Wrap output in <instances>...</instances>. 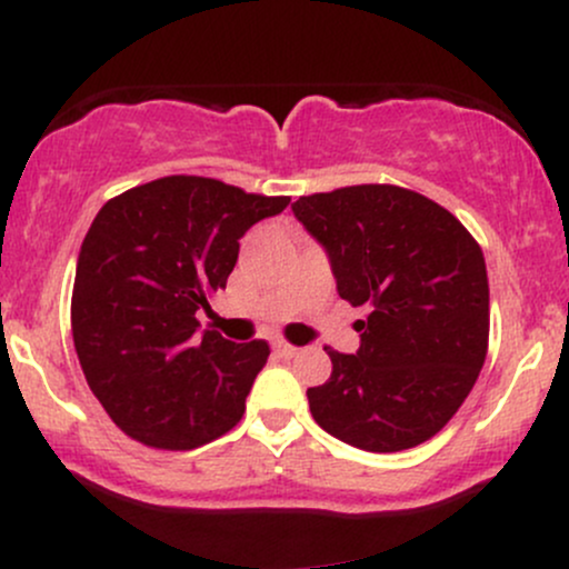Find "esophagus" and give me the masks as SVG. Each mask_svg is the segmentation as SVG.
Returning a JSON list of instances; mask_svg holds the SVG:
<instances>
[{"mask_svg":"<svg viewBox=\"0 0 569 569\" xmlns=\"http://www.w3.org/2000/svg\"><path fill=\"white\" fill-rule=\"evenodd\" d=\"M276 352L280 358H293L299 352V348H293L289 342H276Z\"/></svg>","mask_w":569,"mask_h":569,"instance_id":"34e87169","label":"esophagus"}]
</instances>
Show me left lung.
<instances>
[{
    "instance_id": "8db88e82",
    "label": "left lung",
    "mask_w": 569,
    "mask_h": 569,
    "mask_svg": "<svg viewBox=\"0 0 569 569\" xmlns=\"http://www.w3.org/2000/svg\"><path fill=\"white\" fill-rule=\"evenodd\" d=\"M293 217L326 248L361 348H331V377L307 388L312 420L367 452L433 439L471 393L489 345L481 246L447 208L396 184L305 194Z\"/></svg>"
}]
</instances>
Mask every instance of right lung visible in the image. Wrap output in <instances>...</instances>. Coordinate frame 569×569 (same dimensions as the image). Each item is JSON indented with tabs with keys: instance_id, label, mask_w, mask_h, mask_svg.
I'll return each instance as SVG.
<instances>
[{
	"instance_id": "add662e5",
	"label": "right lung",
	"mask_w": 569,
	"mask_h": 569,
	"mask_svg": "<svg viewBox=\"0 0 569 569\" xmlns=\"http://www.w3.org/2000/svg\"><path fill=\"white\" fill-rule=\"evenodd\" d=\"M289 202L206 176H162L103 202L77 259L71 335L130 439L187 452L238 426L270 345L200 335L194 316L227 286L240 238Z\"/></svg>"
}]
</instances>
